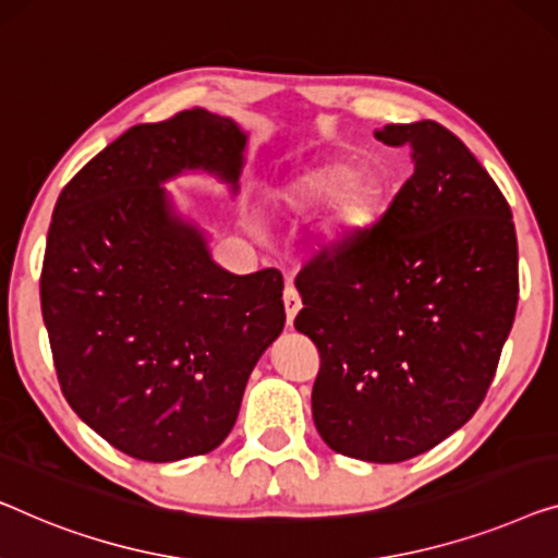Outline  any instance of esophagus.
Listing matches in <instances>:
<instances>
[{"instance_id": "1", "label": "esophagus", "mask_w": 558, "mask_h": 558, "mask_svg": "<svg viewBox=\"0 0 558 558\" xmlns=\"http://www.w3.org/2000/svg\"><path fill=\"white\" fill-rule=\"evenodd\" d=\"M284 310H287V325H292L299 310H302V296H299L296 287H292V284L284 289Z\"/></svg>"}]
</instances>
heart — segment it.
Here are the masks:
<instances>
[{
    "mask_svg": "<svg viewBox=\"0 0 558 558\" xmlns=\"http://www.w3.org/2000/svg\"><path fill=\"white\" fill-rule=\"evenodd\" d=\"M279 208L292 214L314 211L332 204L325 221V241L332 248L354 246L373 226L383 191L350 158L329 156L314 160L292 181L274 193Z\"/></svg>",
    "mask_w": 558,
    "mask_h": 558,
    "instance_id": "obj_1",
    "label": "heart"
}]
</instances>
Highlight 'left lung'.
Wrapping results in <instances>:
<instances>
[{"instance_id":"obj_1","label":"left lung","mask_w":558,"mask_h":558,"mask_svg":"<svg viewBox=\"0 0 558 558\" xmlns=\"http://www.w3.org/2000/svg\"><path fill=\"white\" fill-rule=\"evenodd\" d=\"M415 171L354 246L299 271L294 327L317 344L312 417L337 453L400 463L473 417L519 304L511 206L435 120L385 125Z\"/></svg>"}]
</instances>
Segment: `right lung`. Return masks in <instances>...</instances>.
Returning <instances> with one entry per match:
<instances>
[{
  "mask_svg": "<svg viewBox=\"0 0 558 558\" xmlns=\"http://www.w3.org/2000/svg\"><path fill=\"white\" fill-rule=\"evenodd\" d=\"M246 133L204 108L133 125L54 204L39 277L64 400L125 456L219 448L246 379L284 329L277 269L236 277L160 183L204 168L236 191Z\"/></svg>",
  "mask_w": 558,
  "mask_h": 558,
  "instance_id": "add662e5",
  "label": "right lung"
}]
</instances>
